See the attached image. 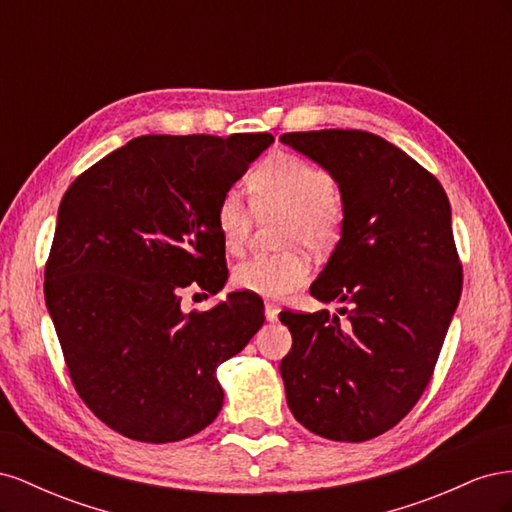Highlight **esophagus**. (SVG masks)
<instances>
[{"label": "esophagus", "instance_id": "obj_1", "mask_svg": "<svg viewBox=\"0 0 512 512\" xmlns=\"http://www.w3.org/2000/svg\"><path fill=\"white\" fill-rule=\"evenodd\" d=\"M277 314H280V307H277L275 303H265V316L269 322H275Z\"/></svg>", "mask_w": 512, "mask_h": 512}]
</instances>
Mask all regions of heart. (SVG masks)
<instances>
[{
    "mask_svg": "<svg viewBox=\"0 0 512 512\" xmlns=\"http://www.w3.org/2000/svg\"><path fill=\"white\" fill-rule=\"evenodd\" d=\"M252 205L260 215L284 213L282 243L288 247L307 245L324 252L342 237L346 222L344 198L333 177L322 166L294 153L277 151L262 160L247 181ZM222 245L228 252H241L252 235V213L237 190H228L215 207ZM312 273L303 252L258 254L232 271V284L239 290L265 299H282L301 288Z\"/></svg>",
    "mask_w": 512,
    "mask_h": 512,
    "instance_id": "obj_1",
    "label": "heart"
}]
</instances>
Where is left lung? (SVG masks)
I'll return each instance as SVG.
<instances>
[{
  "mask_svg": "<svg viewBox=\"0 0 512 512\" xmlns=\"http://www.w3.org/2000/svg\"><path fill=\"white\" fill-rule=\"evenodd\" d=\"M280 141L337 181L346 222L309 288L327 309L286 312L280 363L288 408L316 436L365 442L395 427L433 376L461 297L451 203L406 151L365 130L288 132Z\"/></svg>",
  "mask_w": 512,
  "mask_h": 512,
  "instance_id": "obj_1",
  "label": "left lung"
}]
</instances>
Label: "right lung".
<instances>
[{
	"label": "right lung",
	"instance_id": "1",
	"mask_svg": "<svg viewBox=\"0 0 512 512\" xmlns=\"http://www.w3.org/2000/svg\"><path fill=\"white\" fill-rule=\"evenodd\" d=\"M267 132L145 134L108 153L61 198L44 299L85 406L121 436L190 438L222 410L215 369L265 322L252 292L209 312L181 292H218L226 247L215 207L262 151Z\"/></svg>",
	"mask_w": 512,
	"mask_h": 512
}]
</instances>
